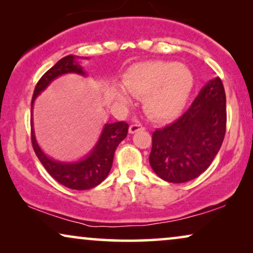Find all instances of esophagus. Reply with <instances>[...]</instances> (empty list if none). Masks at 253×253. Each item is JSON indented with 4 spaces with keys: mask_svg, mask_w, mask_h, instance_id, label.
Listing matches in <instances>:
<instances>
[{
    "mask_svg": "<svg viewBox=\"0 0 253 253\" xmlns=\"http://www.w3.org/2000/svg\"><path fill=\"white\" fill-rule=\"evenodd\" d=\"M141 130H145V126H143V124H140L139 122L131 124L130 127H129V132L130 133H136V132H138V131H141Z\"/></svg>",
    "mask_w": 253,
    "mask_h": 253,
    "instance_id": "obj_1",
    "label": "esophagus"
}]
</instances>
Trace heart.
Instances as JSON below:
<instances>
[{"mask_svg":"<svg viewBox=\"0 0 253 253\" xmlns=\"http://www.w3.org/2000/svg\"><path fill=\"white\" fill-rule=\"evenodd\" d=\"M123 86L115 85L113 98L131 102V95H144V109L152 119L168 121L182 112L193 87L189 68L176 62L150 61L131 65L124 72Z\"/></svg>","mask_w":253,"mask_h":253,"instance_id":"obj_1","label":"heart"}]
</instances>
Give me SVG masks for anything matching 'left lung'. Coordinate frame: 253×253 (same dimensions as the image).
<instances>
[{
    "label": "left lung",
    "instance_id": "1",
    "mask_svg": "<svg viewBox=\"0 0 253 253\" xmlns=\"http://www.w3.org/2000/svg\"><path fill=\"white\" fill-rule=\"evenodd\" d=\"M226 124V93L216 77L200 89L178 120L152 134L150 165L153 171L170 183L198 177L219 152Z\"/></svg>",
    "mask_w": 253,
    "mask_h": 253
}]
</instances>
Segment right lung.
Returning <instances> with one entry per match:
<instances>
[{
	"label": "right lung",
	"mask_w": 253,
	"mask_h": 253,
	"mask_svg": "<svg viewBox=\"0 0 253 253\" xmlns=\"http://www.w3.org/2000/svg\"><path fill=\"white\" fill-rule=\"evenodd\" d=\"M78 58L74 55H68L61 58L40 78L34 88L32 102H31V113L33 110V103L37 96L43 92L54 79L67 74L87 75L84 71V68L79 64ZM127 129L129 126L126 122L106 123L94 147L85 158L78 161L63 162L55 160L43 153L36 139L33 121L31 119V139L38 159L55 181L72 190L92 189L99 185L108 176L112 169L114 153L119 144L126 137Z\"/></svg>",
	"instance_id": "right-lung-1"
}]
</instances>
